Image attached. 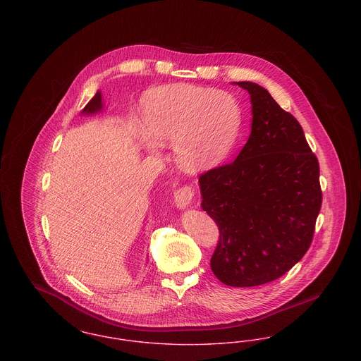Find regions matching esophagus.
Segmentation results:
<instances>
[{"mask_svg":"<svg viewBox=\"0 0 361 361\" xmlns=\"http://www.w3.org/2000/svg\"><path fill=\"white\" fill-rule=\"evenodd\" d=\"M195 196V188L192 185H183L174 192V203L178 208H187Z\"/></svg>","mask_w":361,"mask_h":361,"instance_id":"34e87169","label":"esophagus"}]
</instances>
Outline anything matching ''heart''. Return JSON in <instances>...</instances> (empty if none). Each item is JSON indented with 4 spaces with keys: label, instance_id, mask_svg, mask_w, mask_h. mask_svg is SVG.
Returning a JSON list of instances; mask_svg holds the SVG:
<instances>
[{
    "label": "heart",
    "instance_id": "obj_1",
    "mask_svg": "<svg viewBox=\"0 0 361 361\" xmlns=\"http://www.w3.org/2000/svg\"><path fill=\"white\" fill-rule=\"evenodd\" d=\"M142 108L149 137L157 145H174L181 166L193 172L226 157L242 123L234 96L197 86L157 87L145 96ZM149 147L154 144L149 142Z\"/></svg>",
    "mask_w": 361,
    "mask_h": 361
}]
</instances>
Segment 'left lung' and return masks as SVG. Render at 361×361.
<instances>
[{"instance_id":"1","label":"left lung","mask_w":361,"mask_h":361,"mask_svg":"<svg viewBox=\"0 0 361 361\" xmlns=\"http://www.w3.org/2000/svg\"><path fill=\"white\" fill-rule=\"evenodd\" d=\"M252 133L235 161L199 177L202 208L219 228L211 269L231 287L287 274L309 250L322 206L318 158L303 128L267 89L240 81Z\"/></svg>"}]
</instances>
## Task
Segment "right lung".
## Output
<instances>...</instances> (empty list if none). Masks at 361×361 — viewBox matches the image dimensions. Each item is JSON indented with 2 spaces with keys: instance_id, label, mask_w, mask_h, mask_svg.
Returning <instances> with one entry per match:
<instances>
[{
  "instance_id": "obj_1",
  "label": "right lung",
  "mask_w": 361,
  "mask_h": 361,
  "mask_svg": "<svg viewBox=\"0 0 361 361\" xmlns=\"http://www.w3.org/2000/svg\"><path fill=\"white\" fill-rule=\"evenodd\" d=\"M102 109V94L100 92L96 93V96L86 104L85 108H84V112L85 114H93V112H97Z\"/></svg>"
}]
</instances>
